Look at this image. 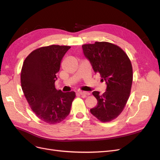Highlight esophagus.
<instances>
[{"instance_id": "34e87169", "label": "esophagus", "mask_w": 160, "mask_h": 160, "mask_svg": "<svg viewBox=\"0 0 160 160\" xmlns=\"http://www.w3.org/2000/svg\"><path fill=\"white\" fill-rule=\"evenodd\" d=\"M78 93L82 96H86V95H90L89 92L88 91H79Z\"/></svg>"}]
</instances>
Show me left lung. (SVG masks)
Listing matches in <instances>:
<instances>
[{"label":"left lung","instance_id":"obj_1","mask_svg":"<svg viewBox=\"0 0 160 160\" xmlns=\"http://www.w3.org/2000/svg\"><path fill=\"white\" fill-rule=\"evenodd\" d=\"M82 48L93 71L99 72L107 85L102 95L93 92L98 105L90 111L101 122H111L122 112L129 98L133 81L132 63L126 53L112 43L95 42Z\"/></svg>","mask_w":160,"mask_h":160}]
</instances>
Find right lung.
<instances>
[{"label": "right lung", "mask_w": 160, "mask_h": 160, "mask_svg": "<svg viewBox=\"0 0 160 160\" xmlns=\"http://www.w3.org/2000/svg\"><path fill=\"white\" fill-rule=\"evenodd\" d=\"M70 46L50 45L32 51L23 62L21 73L22 89L37 117L49 124L63 121L70 113L74 91L57 90L55 82L61 62Z\"/></svg>", "instance_id": "1"}]
</instances>
